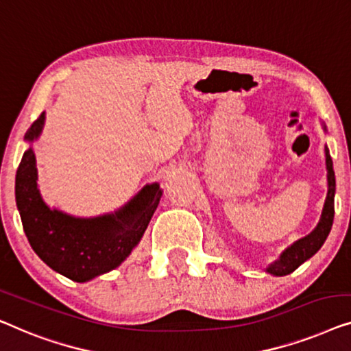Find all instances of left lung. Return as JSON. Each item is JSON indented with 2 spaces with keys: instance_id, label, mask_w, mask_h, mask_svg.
I'll return each instance as SVG.
<instances>
[{
  "instance_id": "left-lung-1",
  "label": "left lung",
  "mask_w": 351,
  "mask_h": 351,
  "mask_svg": "<svg viewBox=\"0 0 351 351\" xmlns=\"http://www.w3.org/2000/svg\"><path fill=\"white\" fill-rule=\"evenodd\" d=\"M323 130L326 132V125L323 124ZM324 157H326V170H328V194L323 205L322 216L315 229L308 235L302 237L293 245L288 246L280 258L274 261L265 267V272L274 276H285L294 272L299 265H302L305 261H308L318 250L322 248L323 243L328 239L330 227L334 221V195H335V175L332 169V159H330L328 146H324Z\"/></svg>"
}]
</instances>
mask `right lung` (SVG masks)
<instances>
[{"mask_svg":"<svg viewBox=\"0 0 351 351\" xmlns=\"http://www.w3.org/2000/svg\"><path fill=\"white\" fill-rule=\"evenodd\" d=\"M43 112L25 133L29 147L23 152L16 175V202L23 230L34 253L49 267L77 283L111 272L140 243L159 205V182L146 184L124 206L112 213L77 218L43 200L33 143L43 133Z\"/></svg>","mask_w":351,"mask_h":351,"instance_id":"1","label":"right lung"}]
</instances>
